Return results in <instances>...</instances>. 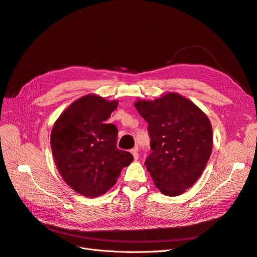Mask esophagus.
Listing matches in <instances>:
<instances>
[{"instance_id": "34e87169", "label": "esophagus", "mask_w": 257, "mask_h": 257, "mask_svg": "<svg viewBox=\"0 0 257 257\" xmlns=\"http://www.w3.org/2000/svg\"><path fill=\"white\" fill-rule=\"evenodd\" d=\"M131 153L133 154L134 159H135V160H137V159H138V147H135V148H133V149L131 150Z\"/></svg>"}]
</instances>
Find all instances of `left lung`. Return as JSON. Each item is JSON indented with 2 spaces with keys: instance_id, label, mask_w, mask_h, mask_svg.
I'll return each mask as SVG.
<instances>
[{
  "instance_id": "8db88e82",
  "label": "left lung",
  "mask_w": 257,
  "mask_h": 257,
  "mask_svg": "<svg viewBox=\"0 0 257 257\" xmlns=\"http://www.w3.org/2000/svg\"><path fill=\"white\" fill-rule=\"evenodd\" d=\"M137 111L148 122L152 152L145 161L157 188L178 196L197 181L212 151V127L191 100L168 93L154 102L138 100Z\"/></svg>"
}]
</instances>
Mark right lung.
Wrapping results in <instances>:
<instances>
[{
    "instance_id": "1",
    "label": "right lung",
    "mask_w": 257,
    "mask_h": 257,
    "mask_svg": "<svg viewBox=\"0 0 257 257\" xmlns=\"http://www.w3.org/2000/svg\"><path fill=\"white\" fill-rule=\"evenodd\" d=\"M116 106L114 100L83 96L60 115L52 128L51 149L59 173L83 196L103 195L134 159L118 149V128L106 123Z\"/></svg>"
}]
</instances>
